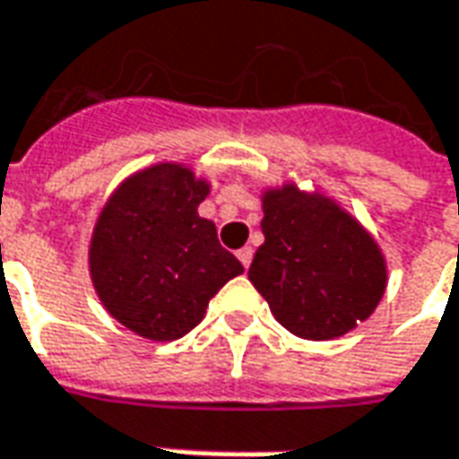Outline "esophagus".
<instances>
[{"label": "esophagus", "instance_id": "34e87169", "mask_svg": "<svg viewBox=\"0 0 459 459\" xmlns=\"http://www.w3.org/2000/svg\"><path fill=\"white\" fill-rule=\"evenodd\" d=\"M237 257H239V263L245 267H250L252 263V247H242V250H237Z\"/></svg>", "mask_w": 459, "mask_h": 459}]
</instances>
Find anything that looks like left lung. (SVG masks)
I'll list each match as a JSON object with an SVG mask.
<instances>
[{
	"label": "left lung",
	"mask_w": 459,
	"mask_h": 459,
	"mask_svg": "<svg viewBox=\"0 0 459 459\" xmlns=\"http://www.w3.org/2000/svg\"><path fill=\"white\" fill-rule=\"evenodd\" d=\"M263 209L265 242L247 275L280 325L328 341L366 321L384 295L386 267L359 222L295 186L267 192Z\"/></svg>",
	"instance_id": "obj_1"
}]
</instances>
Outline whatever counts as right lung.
Segmentation results:
<instances>
[{
  "instance_id": "1",
  "label": "right lung",
  "mask_w": 459,
  "mask_h": 459,
  "mask_svg": "<svg viewBox=\"0 0 459 459\" xmlns=\"http://www.w3.org/2000/svg\"><path fill=\"white\" fill-rule=\"evenodd\" d=\"M209 186L177 164L121 184L95 224L93 285L108 313L151 341L186 336L209 300L245 267L196 214Z\"/></svg>"
}]
</instances>
